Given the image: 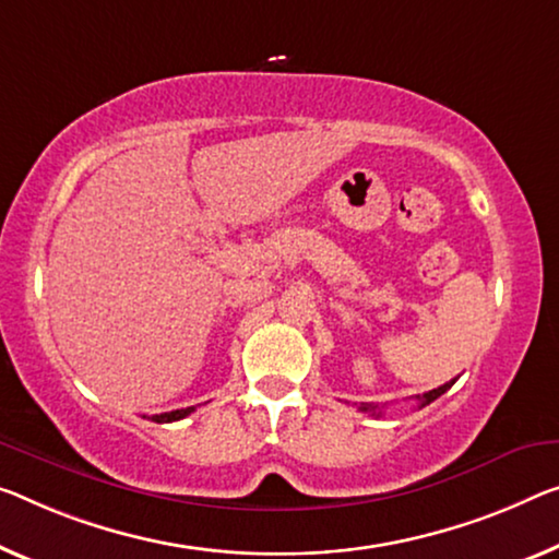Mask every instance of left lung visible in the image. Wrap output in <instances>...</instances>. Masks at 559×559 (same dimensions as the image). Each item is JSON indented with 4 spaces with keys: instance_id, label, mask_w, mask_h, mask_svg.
Segmentation results:
<instances>
[{
    "instance_id": "left-lung-1",
    "label": "left lung",
    "mask_w": 559,
    "mask_h": 559,
    "mask_svg": "<svg viewBox=\"0 0 559 559\" xmlns=\"http://www.w3.org/2000/svg\"><path fill=\"white\" fill-rule=\"evenodd\" d=\"M454 382H457V377H454V380H450V382H444L442 388L425 392L423 397H419V394H417V407H425V405H429V402H435L437 397H440V394L448 392ZM359 409L367 412V415H372V417H382V407H380V405H359Z\"/></svg>"
}]
</instances>
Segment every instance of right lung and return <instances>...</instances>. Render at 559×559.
I'll use <instances>...</instances> for the list:
<instances>
[{
  "label": "right lung",
  "mask_w": 559,
  "mask_h": 559,
  "mask_svg": "<svg viewBox=\"0 0 559 559\" xmlns=\"http://www.w3.org/2000/svg\"><path fill=\"white\" fill-rule=\"evenodd\" d=\"M194 407H185V409H171V412H162V415H152V423H177L187 415H192Z\"/></svg>",
  "instance_id": "add662e5"
}]
</instances>
